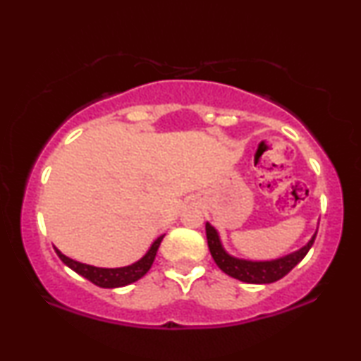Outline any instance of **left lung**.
Returning a JSON list of instances; mask_svg holds the SVG:
<instances>
[{
  "instance_id": "left-lung-1",
  "label": "left lung",
  "mask_w": 361,
  "mask_h": 361,
  "mask_svg": "<svg viewBox=\"0 0 361 361\" xmlns=\"http://www.w3.org/2000/svg\"><path fill=\"white\" fill-rule=\"evenodd\" d=\"M205 233L212 258L215 259L216 266H219L224 273L231 276V278L250 284H269L284 278V276L288 274L294 266H298L300 261L304 259V256L309 253L310 246L314 245L315 235H317L315 233L312 236V240H310L304 248L295 251V253L284 256V258L273 261H246L233 258V256H230L224 248H221L219 233H216V230L210 224H205Z\"/></svg>"
}]
</instances>
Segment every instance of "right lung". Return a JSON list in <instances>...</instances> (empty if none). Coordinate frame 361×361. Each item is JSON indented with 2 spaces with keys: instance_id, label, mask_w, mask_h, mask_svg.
Instances as JSON below:
<instances>
[{
  "instance_id": "add662e5",
  "label": "right lung",
  "mask_w": 361,
  "mask_h": 361,
  "mask_svg": "<svg viewBox=\"0 0 361 361\" xmlns=\"http://www.w3.org/2000/svg\"><path fill=\"white\" fill-rule=\"evenodd\" d=\"M162 238H164V236H159V238L152 243L149 251H147L140 261H136V263L131 266H125V268H111V269L95 268V266L83 264V263H78V261L67 258V256L62 255L57 248H56V253L59 255V258L68 266V268L75 271L77 274L83 276V278H87L90 283L98 286V288H121V286H128L135 283L137 279H141L142 276L151 269Z\"/></svg>"
}]
</instances>
